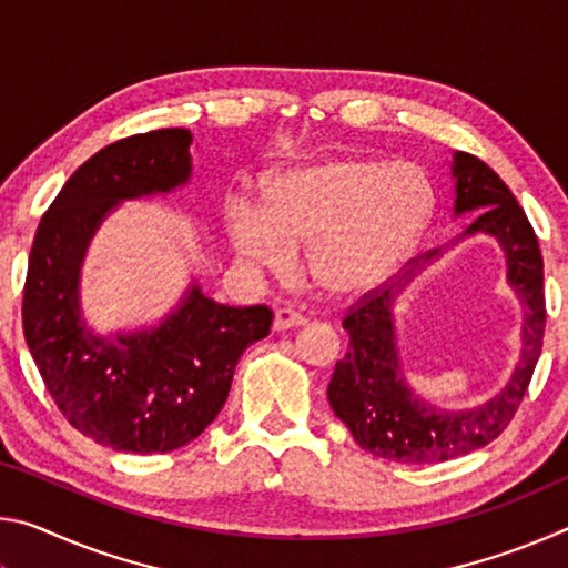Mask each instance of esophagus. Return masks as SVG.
Returning a JSON list of instances; mask_svg holds the SVG:
<instances>
[{
	"instance_id": "1",
	"label": "esophagus",
	"mask_w": 568,
	"mask_h": 568,
	"mask_svg": "<svg viewBox=\"0 0 568 568\" xmlns=\"http://www.w3.org/2000/svg\"><path fill=\"white\" fill-rule=\"evenodd\" d=\"M301 325H305V318L301 313L291 311V307H277L275 311V321H273L275 331H291V328H301Z\"/></svg>"
}]
</instances>
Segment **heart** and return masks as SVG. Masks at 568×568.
Listing matches in <instances>:
<instances>
[{"mask_svg": "<svg viewBox=\"0 0 568 568\" xmlns=\"http://www.w3.org/2000/svg\"><path fill=\"white\" fill-rule=\"evenodd\" d=\"M263 210L227 205V235L253 265L283 271L307 247V273L323 293L355 297L396 275L434 217V187L410 162L328 158L267 180Z\"/></svg>", "mask_w": 568, "mask_h": 568, "instance_id": "b5f03b06", "label": "heart"}]
</instances>
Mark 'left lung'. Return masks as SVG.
I'll list each match as a JSON object with an SVG mask.
<instances>
[{
    "label": "left lung",
    "instance_id": "obj_1",
    "mask_svg": "<svg viewBox=\"0 0 568 568\" xmlns=\"http://www.w3.org/2000/svg\"><path fill=\"white\" fill-rule=\"evenodd\" d=\"M450 172L456 180V215L476 213L464 235H491L506 253L508 283L516 287L524 305L521 358L491 400L464 410L430 406L403 378L393 301L440 250H428L423 263L416 261L400 281L365 293L343 318L348 353L335 363L328 400L363 450L396 464L450 460L501 436L521 406L544 345V257L524 207L484 160L456 152Z\"/></svg>",
    "mask_w": 568,
    "mask_h": 568
}]
</instances>
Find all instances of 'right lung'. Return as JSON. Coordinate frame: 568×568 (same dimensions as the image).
<instances>
[{
  "mask_svg": "<svg viewBox=\"0 0 568 568\" xmlns=\"http://www.w3.org/2000/svg\"><path fill=\"white\" fill-rule=\"evenodd\" d=\"M190 130L168 128L112 142L64 182L37 227L22 325L62 416L124 454H168L195 440L225 406L247 345L271 333L267 305L215 303L192 285L158 328L102 338L80 311V267L94 230L122 200L190 180Z\"/></svg>",
  "mask_w": 568,
  "mask_h": 568,
  "instance_id": "obj_1",
  "label": "right lung"
}]
</instances>
